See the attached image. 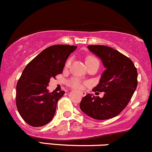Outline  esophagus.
<instances>
[{"label":"esophagus","mask_w":152,"mask_h":152,"mask_svg":"<svg viewBox=\"0 0 152 152\" xmlns=\"http://www.w3.org/2000/svg\"><path fill=\"white\" fill-rule=\"evenodd\" d=\"M80 94H81V95L82 96H85L86 95V93L85 91H81L80 92Z\"/></svg>","instance_id":"1"}]
</instances>
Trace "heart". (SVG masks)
<instances>
[{
  "instance_id": "b5f03b06",
  "label": "heart",
  "mask_w": 152,
  "mask_h": 152,
  "mask_svg": "<svg viewBox=\"0 0 152 152\" xmlns=\"http://www.w3.org/2000/svg\"><path fill=\"white\" fill-rule=\"evenodd\" d=\"M96 62L99 63V60L96 58L95 56H94L88 55L86 57V64L87 66ZM71 58H69L66 62V64H65L66 68H69L71 65ZM68 84H69L70 86L72 87V88H76V89H80V88H81L82 87L81 81H80V79H78V78L76 77H73L70 78V79L68 81Z\"/></svg>"
}]
</instances>
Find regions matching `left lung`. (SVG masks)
<instances>
[{
    "label": "left lung",
    "mask_w": 152,
    "mask_h": 152,
    "mask_svg": "<svg viewBox=\"0 0 152 152\" xmlns=\"http://www.w3.org/2000/svg\"><path fill=\"white\" fill-rule=\"evenodd\" d=\"M102 59L106 70L93 91L104 92V96L87 94L80 103V109L91 118L105 120L115 117L125 109L137 86V70L129 58L111 47L88 46Z\"/></svg>",
    "instance_id": "obj_1"
}]
</instances>
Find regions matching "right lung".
Returning a JSON list of instances; mask_svg holds the SVG:
<instances>
[{
	"label": "right lung",
	"instance_id": "obj_1",
	"mask_svg": "<svg viewBox=\"0 0 152 152\" xmlns=\"http://www.w3.org/2000/svg\"><path fill=\"white\" fill-rule=\"evenodd\" d=\"M77 46L53 45L29 62L16 86L17 109L23 119L31 126L47 124L53 119L58 100L65 91L49 93L46 88L50 78L61 74L66 59Z\"/></svg>",
	"mask_w": 152,
	"mask_h": 152
}]
</instances>
